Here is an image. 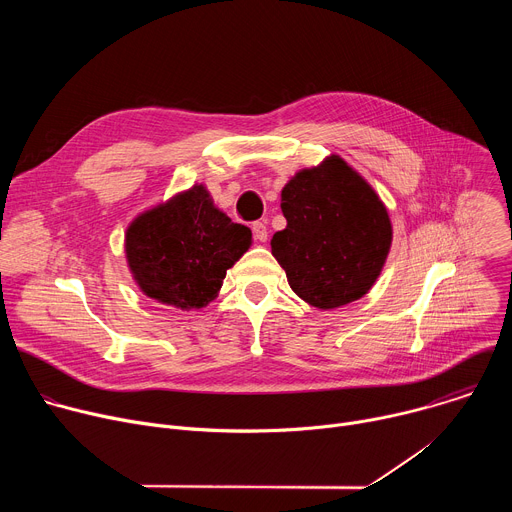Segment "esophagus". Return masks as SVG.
Returning a JSON list of instances; mask_svg holds the SVG:
<instances>
[{"instance_id": "1", "label": "esophagus", "mask_w": 512, "mask_h": 512, "mask_svg": "<svg viewBox=\"0 0 512 512\" xmlns=\"http://www.w3.org/2000/svg\"><path fill=\"white\" fill-rule=\"evenodd\" d=\"M253 235L259 243H265L267 237H269V231H267V225L265 223H253Z\"/></svg>"}]
</instances>
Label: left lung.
I'll return each mask as SVG.
<instances>
[{"instance_id": "8db88e82", "label": "left lung", "mask_w": 512, "mask_h": 512, "mask_svg": "<svg viewBox=\"0 0 512 512\" xmlns=\"http://www.w3.org/2000/svg\"><path fill=\"white\" fill-rule=\"evenodd\" d=\"M287 227L271 253L304 302L334 310L360 300L379 279L393 241L387 206L340 156L300 170L281 190Z\"/></svg>"}]
</instances>
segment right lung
<instances>
[{
	"instance_id": "add662e5",
	"label": "right lung",
	"mask_w": 512,
	"mask_h": 512,
	"mask_svg": "<svg viewBox=\"0 0 512 512\" xmlns=\"http://www.w3.org/2000/svg\"><path fill=\"white\" fill-rule=\"evenodd\" d=\"M251 229L214 206L204 184L137 214L125 231L127 267L145 296L180 310L216 300L231 269L251 247Z\"/></svg>"
}]
</instances>
